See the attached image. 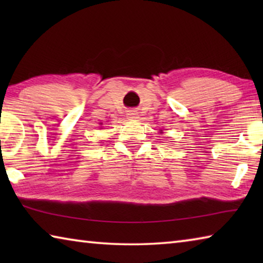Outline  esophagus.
Segmentation results:
<instances>
[{
    "label": "esophagus",
    "instance_id": "1",
    "mask_svg": "<svg viewBox=\"0 0 263 263\" xmlns=\"http://www.w3.org/2000/svg\"><path fill=\"white\" fill-rule=\"evenodd\" d=\"M138 112L136 110H128L127 114H126V117L130 119V121H136V119H138Z\"/></svg>",
    "mask_w": 263,
    "mask_h": 263
}]
</instances>
